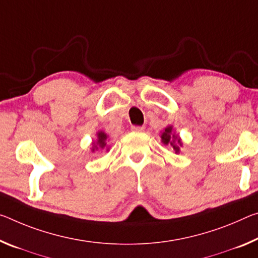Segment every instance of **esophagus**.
<instances>
[{"mask_svg": "<svg viewBox=\"0 0 258 258\" xmlns=\"http://www.w3.org/2000/svg\"><path fill=\"white\" fill-rule=\"evenodd\" d=\"M144 126H137L134 125L132 126V131H134V132H141V131H144Z\"/></svg>", "mask_w": 258, "mask_h": 258, "instance_id": "esophagus-1", "label": "esophagus"}]
</instances>
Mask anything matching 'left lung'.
Returning <instances> with one entry per match:
<instances>
[{"label": "left lung", "mask_w": 258, "mask_h": 258, "mask_svg": "<svg viewBox=\"0 0 258 258\" xmlns=\"http://www.w3.org/2000/svg\"><path fill=\"white\" fill-rule=\"evenodd\" d=\"M174 137L175 140H177V144L180 145L181 146V142H180V140H179L178 139V137H175L174 134H172V127H171V126H169V127H166L165 128V131L164 132H163V134H162V142L164 145H171L173 147V149H174V151L175 153H179V147H178V145L175 144V142L172 140V139Z\"/></svg>", "instance_id": "1"}]
</instances>
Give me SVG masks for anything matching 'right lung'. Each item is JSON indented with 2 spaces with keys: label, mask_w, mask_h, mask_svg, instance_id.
<instances>
[{
  "label": "right lung",
  "mask_w": 258,
  "mask_h": 258,
  "mask_svg": "<svg viewBox=\"0 0 258 258\" xmlns=\"http://www.w3.org/2000/svg\"><path fill=\"white\" fill-rule=\"evenodd\" d=\"M97 138H99V140H97V146L99 147H101V148H104L105 147V145H107V134L105 133H103V132H100V133H97ZM95 145V144H94ZM97 146H94V148H93V151L95 150V149H99L97 148Z\"/></svg>",
  "instance_id": "obj_1"
}]
</instances>
